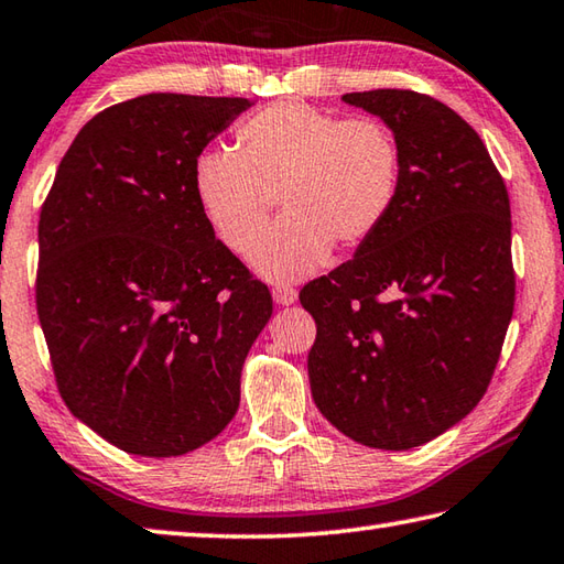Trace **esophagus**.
<instances>
[{
    "label": "esophagus",
    "instance_id": "34e87169",
    "mask_svg": "<svg viewBox=\"0 0 564 564\" xmlns=\"http://www.w3.org/2000/svg\"><path fill=\"white\" fill-rule=\"evenodd\" d=\"M272 296H274V302H278L280 306H290V304L296 302V290H294V286L278 284L272 290Z\"/></svg>",
    "mask_w": 564,
    "mask_h": 564
}]
</instances>
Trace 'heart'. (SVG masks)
Masks as SVG:
<instances>
[{"label": "heart", "mask_w": 564, "mask_h": 564, "mask_svg": "<svg viewBox=\"0 0 564 564\" xmlns=\"http://www.w3.org/2000/svg\"><path fill=\"white\" fill-rule=\"evenodd\" d=\"M236 140L238 152L196 156V204L223 246L246 254L280 198L286 218L252 252V268L272 282L316 272L334 246L360 248L398 204L400 144L376 117L274 102L242 120Z\"/></svg>", "instance_id": "obj_1"}]
</instances>
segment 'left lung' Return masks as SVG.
Segmentation results:
<instances>
[{"label":"left lung","mask_w":564,"mask_h":564,"mask_svg":"<svg viewBox=\"0 0 564 564\" xmlns=\"http://www.w3.org/2000/svg\"><path fill=\"white\" fill-rule=\"evenodd\" d=\"M400 144L398 204L373 238L302 286L312 398L358 444L402 452L484 398L513 316L511 200L474 127L414 90L346 93Z\"/></svg>","instance_id":"1"}]
</instances>
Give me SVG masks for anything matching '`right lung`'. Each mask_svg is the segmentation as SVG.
Returning <instances> with one entry per match:
<instances>
[{
	"label": "right lung",
	"instance_id": "right-lung-1",
	"mask_svg": "<svg viewBox=\"0 0 564 564\" xmlns=\"http://www.w3.org/2000/svg\"><path fill=\"white\" fill-rule=\"evenodd\" d=\"M246 98L150 93L83 124L41 206L36 312L63 402L122 452L178 456L226 430L272 316L210 230L196 156Z\"/></svg>",
	"mask_w": 564,
	"mask_h": 564
}]
</instances>
